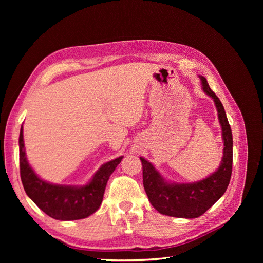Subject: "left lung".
<instances>
[{"label":"left lung","mask_w":263,"mask_h":263,"mask_svg":"<svg viewBox=\"0 0 263 263\" xmlns=\"http://www.w3.org/2000/svg\"><path fill=\"white\" fill-rule=\"evenodd\" d=\"M204 92L210 95L216 105L224 139V156L219 168L212 176L194 183L172 184L166 182L154 165L140 157L142 163L144 187L151 205L163 215L172 217L196 218L216 203L225 193L233 169V134L220 100L217 98L204 77H200Z\"/></svg>","instance_id":"1"}]
</instances>
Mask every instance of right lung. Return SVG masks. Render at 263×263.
<instances>
[{
    "instance_id": "1",
    "label": "right lung",
    "mask_w": 263,
    "mask_h": 263,
    "mask_svg": "<svg viewBox=\"0 0 263 263\" xmlns=\"http://www.w3.org/2000/svg\"><path fill=\"white\" fill-rule=\"evenodd\" d=\"M20 170L24 190L39 209L48 216L59 220L82 219L97 212L109 176L123 157L103 164L92 181L84 186L55 185L37 177L26 160L24 150L23 126L20 133Z\"/></svg>"
}]
</instances>
